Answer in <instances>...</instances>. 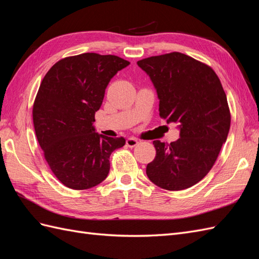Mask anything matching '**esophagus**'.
<instances>
[{"mask_svg":"<svg viewBox=\"0 0 259 259\" xmlns=\"http://www.w3.org/2000/svg\"><path fill=\"white\" fill-rule=\"evenodd\" d=\"M137 145H138V140H137L136 138L131 137V138H127V139H126V146H127V147L134 148V147H136Z\"/></svg>","mask_w":259,"mask_h":259,"instance_id":"1","label":"esophagus"}]
</instances>
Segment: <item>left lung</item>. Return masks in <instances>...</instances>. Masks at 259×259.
<instances>
[{"mask_svg":"<svg viewBox=\"0 0 259 259\" xmlns=\"http://www.w3.org/2000/svg\"><path fill=\"white\" fill-rule=\"evenodd\" d=\"M137 65L156 90L160 116L179 123L180 130L176 142L154 140L156 154L147 176L162 189H187L207 175L226 143L231 122L226 93L213 69L182 53L148 57Z\"/></svg>","mask_w":259,"mask_h":259,"instance_id":"left-lung-1","label":"left lung"}]
</instances>
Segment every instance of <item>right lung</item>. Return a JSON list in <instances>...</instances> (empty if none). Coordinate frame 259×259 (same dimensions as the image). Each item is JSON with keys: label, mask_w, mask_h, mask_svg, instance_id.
<instances>
[{"label": "right lung", "mask_w": 259, "mask_h": 259, "mask_svg": "<svg viewBox=\"0 0 259 259\" xmlns=\"http://www.w3.org/2000/svg\"><path fill=\"white\" fill-rule=\"evenodd\" d=\"M130 61L84 53L57 61L45 74L32 109L37 142L54 175L70 189L99 185L110 170L111 153L123 137L95 132V112L112 77Z\"/></svg>", "instance_id": "right-lung-1"}]
</instances>
